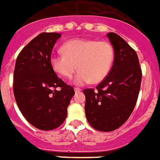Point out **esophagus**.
Instances as JSON below:
<instances>
[{
    "label": "esophagus",
    "instance_id": "1",
    "mask_svg": "<svg viewBox=\"0 0 160 160\" xmlns=\"http://www.w3.org/2000/svg\"><path fill=\"white\" fill-rule=\"evenodd\" d=\"M80 91H81V89H80V88H75V92H76V93H78V92Z\"/></svg>",
    "mask_w": 160,
    "mask_h": 160
}]
</instances>
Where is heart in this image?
<instances>
[{
	"label": "heart",
	"instance_id": "obj_1",
	"mask_svg": "<svg viewBox=\"0 0 160 160\" xmlns=\"http://www.w3.org/2000/svg\"><path fill=\"white\" fill-rule=\"evenodd\" d=\"M62 51L61 54L51 56V67L56 73L67 79L77 67L79 71L74 83L78 85L89 81L93 84L101 82L108 75L113 63L114 49L107 41L72 39L62 45Z\"/></svg>",
	"mask_w": 160,
	"mask_h": 160
}]
</instances>
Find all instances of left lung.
<instances>
[{
	"mask_svg": "<svg viewBox=\"0 0 160 160\" xmlns=\"http://www.w3.org/2000/svg\"><path fill=\"white\" fill-rule=\"evenodd\" d=\"M114 49L109 73L96 89H85V115L89 125L112 132L123 125L133 112L141 83V68L136 51L115 33L107 34Z\"/></svg>",
	"mask_w": 160,
	"mask_h": 160,
	"instance_id": "left-lung-1",
	"label": "left lung"
}]
</instances>
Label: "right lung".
Here are the masks:
<instances>
[{"label":"right lung","mask_w":160,"mask_h":160,"mask_svg":"<svg viewBox=\"0 0 160 160\" xmlns=\"http://www.w3.org/2000/svg\"><path fill=\"white\" fill-rule=\"evenodd\" d=\"M58 33H42L31 40L17 57L13 90L26 120L42 131L56 129L67 115L73 87L58 77L50 64Z\"/></svg>","instance_id":"right-lung-1"}]
</instances>
